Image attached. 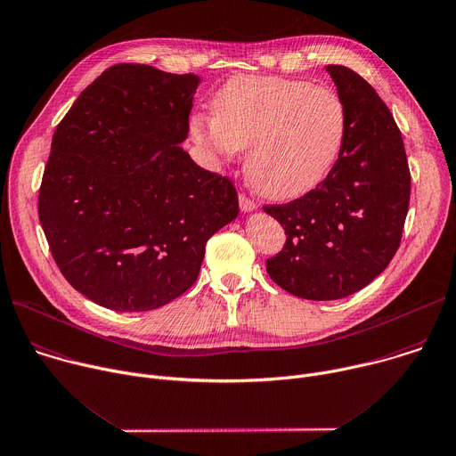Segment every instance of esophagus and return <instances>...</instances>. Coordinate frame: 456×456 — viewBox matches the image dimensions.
I'll list each match as a JSON object with an SVG mask.
<instances>
[{"mask_svg": "<svg viewBox=\"0 0 456 456\" xmlns=\"http://www.w3.org/2000/svg\"><path fill=\"white\" fill-rule=\"evenodd\" d=\"M240 208H241V211L248 213V211L256 209V202L250 197H247L245 193H240Z\"/></svg>", "mask_w": 456, "mask_h": 456, "instance_id": "esophagus-1", "label": "esophagus"}]
</instances>
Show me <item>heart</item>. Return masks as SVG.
Returning a JSON list of instances; mask_svg holds the SVG:
<instances>
[{
    "mask_svg": "<svg viewBox=\"0 0 456 456\" xmlns=\"http://www.w3.org/2000/svg\"><path fill=\"white\" fill-rule=\"evenodd\" d=\"M213 110L191 118V139L216 159L248 148L252 186L277 200L315 190L337 165L349 132L344 98L308 80L238 75L216 91Z\"/></svg>",
    "mask_w": 456,
    "mask_h": 456,
    "instance_id": "obj_1",
    "label": "heart"
}]
</instances>
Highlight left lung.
Wrapping results in <instances>:
<instances>
[{"label": "left lung", "mask_w": 456, "mask_h": 456, "mask_svg": "<svg viewBox=\"0 0 456 456\" xmlns=\"http://www.w3.org/2000/svg\"><path fill=\"white\" fill-rule=\"evenodd\" d=\"M326 71L349 112L342 154L315 190L263 206L286 234L266 272L310 300L347 297L388 266L401 245L411 179L401 130L374 87L346 66Z\"/></svg>", "instance_id": "8db88e82"}]
</instances>
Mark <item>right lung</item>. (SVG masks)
I'll return each mask as SVG.
<instances>
[{
  "label": "right lung",
  "instance_id": "right-lung-1",
  "mask_svg": "<svg viewBox=\"0 0 456 456\" xmlns=\"http://www.w3.org/2000/svg\"><path fill=\"white\" fill-rule=\"evenodd\" d=\"M199 78L116 64L57 125L39 220L68 282L114 312L158 310L199 277L208 240L238 216L229 177L183 150Z\"/></svg>",
  "mask_w": 456,
  "mask_h": 456
}]
</instances>
